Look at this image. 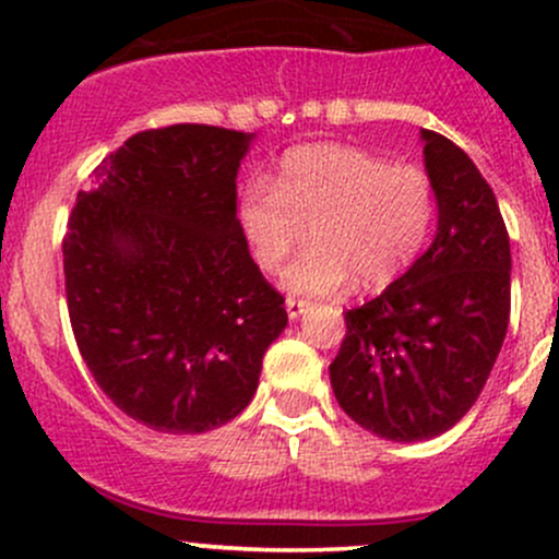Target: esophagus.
Here are the masks:
<instances>
[{
    "mask_svg": "<svg viewBox=\"0 0 559 559\" xmlns=\"http://www.w3.org/2000/svg\"><path fill=\"white\" fill-rule=\"evenodd\" d=\"M311 308V302L308 300H300V297H286V313H289V319H297V316H302Z\"/></svg>",
    "mask_w": 559,
    "mask_h": 559,
    "instance_id": "esophagus-1",
    "label": "esophagus"
}]
</instances>
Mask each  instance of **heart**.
I'll use <instances>...</instances> for the list:
<instances>
[{
  "instance_id": "heart-1",
  "label": "heart",
  "mask_w": 559,
  "mask_h": 559,
  "mask_svg": "<svg viewBox=\"0 0 559 559\" xmlns=\"http://www.w3.org/2000/svg\"><path fill=\"white\" fill-rule=\"evenodd\" d=\"M238 218L264 273L306 243L311 227L313 246L284 275L292 292L341 295L354 281L381 292L430 243L438 194L421 167L389 165L357 145L311 143L281 156L273 183H246Z\"/></svg>"
}]
</instances>
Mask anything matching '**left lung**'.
<instances>
[{
	"instance_id": "8db88e82",
	"label": "left lung",
	"mask_w": 559,
	"mask_h": 559,
	"mask_svg": "<svg viewBox=\"0 0 559 559\" xmlns=\"http://www.w3.org/2000/svg\"><path fill=\"white\" fill-rule=\"evenodd\" d=\"M438 235L376 300L346 311L330 365L337 405L386 441L454 427L487 384L511 316V246L498 200L471 156L421 129Z\"/></svg>"
}]
</instances>
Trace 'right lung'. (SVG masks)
Wrapping results in <instances>:
<instances>
[{"label": "right lung", "mask_w": 559, "mask_h": 559, "mask_svg": "<svg viewBox=\"0 0 559 559\" xmlns=\"http://www.w3.org/2000/svg\"><path fill=\"white\" fill-rule=\"evenodd\" d=\"M251 140L207 123L132 134L67 224V311L83 362L112 405L156 432L235 419L289 321L238 222Z\"/></svg>", "instance_id": "right-lung-1"}]
</instances>
